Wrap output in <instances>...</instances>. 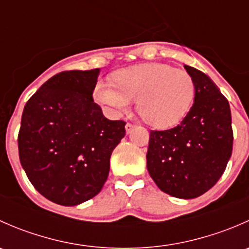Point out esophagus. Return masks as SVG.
I'll use <instances>...</instances> for the list:
<instances>
[{
  "label": "esophagus",
  "instance_id": "34e87169",
  "mask_svg": "<svg viewBox=\"0 0 249 249\" xmlns=\"http://www.w3.org/2000/svg\"><path fill=\"white\" fill-rule=\"evenodd\" d=\"M134 127H135L134 124H131V123H127V124L125 125V130H126V134H130V132L134 130Z\"/></svg>",
  "mask_w": 249,
  "mask_h": 249
}]
</instances>
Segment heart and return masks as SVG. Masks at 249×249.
<instances>
[{
  "mask_svg": "<svg viewBox=\"0 0 249 249\" xmlns=\"http://www.w3.org/2000/svg\"><path fill=\"white\" fill-rule=\"evenodd\" d=\"M113 85L99 82L94 97L115 114L137 101L140 117L150 126L169 129L184 119L194 101L195 88L185 71L165 64H143L120 70Z\"/></svg>",
  "mask_w": 249,
  "mask_h": 249,
  "instance_id": "heart-1",
  "label": "heart"
}]
</instances>
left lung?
I'll list each match as a JSON object with an SVG mask.
<instances>
[{
	"label": "left lung",
	"mask_w": 249,
	"mask_h": 249,
	"mask_svg": "<svg viewBox=\"0 0 249 249\" xmlns=\"http://www.w3.org/2000/svg\"><path fill=\"white\" fill-rule=\"evenodd\" d=\"M195 88L193 107L179 125L150 131L147 169L166 194L194 199L205 194L225 171L232 152L228 100L207 74L184 65Z\"/></svg>",
	"instance_id": "obj_1"
}]
</instances>
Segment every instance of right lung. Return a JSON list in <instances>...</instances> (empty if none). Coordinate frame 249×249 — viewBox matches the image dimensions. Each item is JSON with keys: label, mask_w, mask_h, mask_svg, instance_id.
<instances>
[{"label": "right lung", "mask_w": 249, "mask_h": 249, "mask_svg": "<svg viewBox=\"0 0 249 249\" xmlns=\"http://www.w3.org/2000/svg\"><path fill=\"white\" fill-rule=\"evenodd\" d=\"M100 69L65 71L48 79L26 102L18 145L27 178L50 201L76 206L101 192L113 149L125 136L92 91Z\"/></svg>", "instance_id": "obj_1"}]
</instances>
